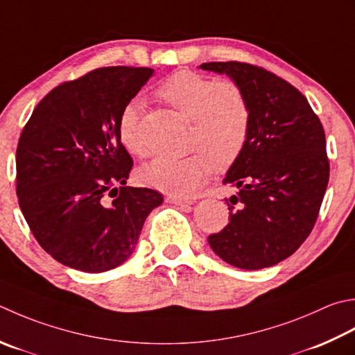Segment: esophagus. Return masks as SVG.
<instances>
[{"label": "esophagus", "instance_id": "1", "mask_svg": "<svg viewBox=\"0 0 355 355\" xmlns=\"http://www.w3.org/2000/svg\"><path fill=\"white\" fill-rule=\"evenodd\" d=\"M166 201H168V203L175 205V206H182V207H187V206L193 205V200H184V198L172 197V196H168V197H166Z\"/></svg>", "mask_w": 355, "mask_h": 355}]
</instances>
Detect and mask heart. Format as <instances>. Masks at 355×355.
I'll return each instance as SVG.
<instances>
[{
	"label": "heart",
	"mask_w": 355,
	"mask_h": 355,
	"mask_svg": "<svg viewBox=\"0 0 355 355\" xmlns=\"http://www.w3.org/2000/svg\"><path fill=\"white\" fill-rule=\"evenodd\" d=\"M157 98L191 120L189 148L197 150L184 158L158 157L137 171L144 186L192 197L211 175L212 163L227 168L237 159L251 130V106L237 83L214 80L192 71H178L155 87ZM140 107L128 103L118 116V138L129 154L141 157L144 148L138 135Z\"/></svg>",
	"instance_id": "b5f03b06"
}]
</instances>
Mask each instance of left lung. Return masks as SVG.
<instances>
[{
	"label": "left lung",
	"mask_w": 355,
	"mask_h": 355,
	"mask_svg": "<svg viewBox=\"0 0 355 355\" xmlns=\"http://www.w3.org/2000/svg\"><path fill=\"white\" fill-rule=\"evenodd\" d=\"M205 71L226 73L245 90L251 130L223 184L229 225L207 237L221 260L240 269L274 266L308 239L329 182L324 129L300 90L266 69L212 61Z\"/></svg>",
	"instance_id": "8db88e82"
}]
</instances>
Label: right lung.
<instances>
[{
  "label": "right lung",
  "instance_id": "right-lung-1",
  "mask_svg": "<svg viewBox=\"0 0 355 355\" xmlns=\"http://www.w3.org/2000/svg\"><path fill=\"white\" fill-rule=\"evenodd\" d=\"M154 73L100 67L52 89L17 148L19 209L40 246L83 272L114 269L134 251L163 196L126 186L132 157L118 138L121 109ZM114 200L110 204L105 197Z\"/></svg>",
  "mask_w": 355,
  "mask_h": 355
}]
</instances>
